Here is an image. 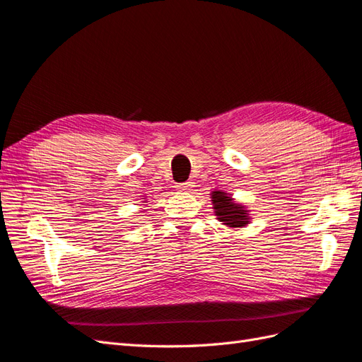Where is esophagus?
Wrapping results in <instances>:
<instances>
[{"label":"esophagus","instance_id":"34e87169","mask_svg":"<svg viewBox=\"0 0 362 362\" xmlns=\"http://www.w3.org/2000/svg\"><path fill=\"white\" fill-rule=\"evenodd\" d=\"M192 185H193V182H190V181H187V182H178L177 185H175V189H177L178 192L185 193V192H190Z\"/></svg>","mask_w":362,"mask_h":362}]
</instances>
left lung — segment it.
<instances>
[{
  "mask_svg": "<svg viewBox=\"0 0 362 362\" xmlns=\"http://www.w3.org/2000/svg\"><path fill=\"white\" fill-rule=\"evenodd\" d=\"M211 201L218 222L229 228H243L249 223L250 217L246 206L234 202L231 196H228L225 192H213Z\"/></svg>",
  "mask_w": 362,
  "mask_h": 362,
  "instance_id": "obj_1",
  "label": "left lung"
}]
</instances>
